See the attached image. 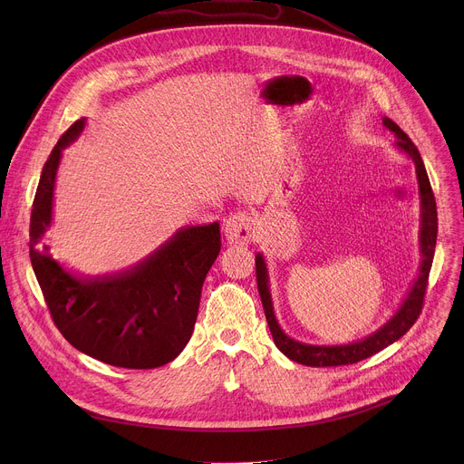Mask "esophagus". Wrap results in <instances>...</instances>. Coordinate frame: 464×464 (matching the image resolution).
<instances>
[{
    "label": "esophagus",
    "mask_w": 464,
    "mask_h": 464,
    "mask_svg": "<svg viewBox=\"0 0 464 464\" xmlns=\"http://www.w3.org/2000/svg\"><path fill=\"white\" fill-rule=\"evenodd\" d=\"M255 231H256V218L246 211H238L231 215L224 224L226 238L231 244L251 242L255 238Z\"/></svg>",
    "instance_id": "1"
}]
</instances>
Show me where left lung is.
Returning <instances> with one entry per match:
<instances>
[{"label":"left lung","mask_w":464,"mask_h":464,"mask_svg":"<svg viewBox=\"0 0 464 464\" xmlns=\"http://www.w3.org/2000/svg\"><path fill=\"white\" fill-rule=\"evenodd\" d=\"M383 126L391 130L396 136V147H399L402 152H406L411 161L415 163L417 170V179H419V190H420V253H422V262H420V270L419 277L413 283L408 297L401 304V308L396 310V314L382 326L378 328L374 334L367 336L362 342L347 343V345H308L292 340L283 333V328L279 326L276 314H274V304H272V295H270V286H268V270H266V262H264V256L256 253L255 256V268H256V286H258V295L264 306V314H266V321L270 326V333L274 336V342L277 349L288 356L290 360L308 365V367H338V365H349L362 362L382 349L389 347L396 340H401L408 330L413 326L417 317L422 312L424 304V295H426V286H428V277L431 270V262H433V253H435V244H437V204H435V196L430 185V178L426 172V167L422 163L419 149L413 145V141L404 134L401 126L392 122L391 119L383 117L382 119Z\"/></svg>","instance_id":"obj_1"}]
</instances>
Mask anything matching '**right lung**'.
<instances>
[{
	"mask_svg": "<svg viewBox=\"0 0 464 464\" xmlns=\"http://www.w3.org/2000/svg\"><path fill=\"white\" fill-rule=\"evenodd\" d=\"M75 121L51 150L31 211L29 255L60 334L81 353L124 369H154L188 343L202 286L220 253V224L176 231L134 268L102 277L65 272L40 240L53 220V194L62 150L79 138Z\"/></svg>",
	"mask_w": 464,
	"mask_h": 464,
	"instance_id": "obj_1",
	"label": "right lung"
}]
</instances>
